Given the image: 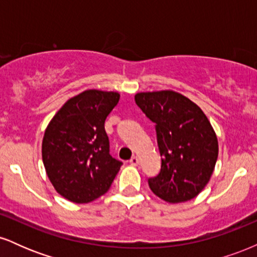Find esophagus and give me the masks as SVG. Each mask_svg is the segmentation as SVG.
<instances>
[{
	"mask_svg": "<svg viewBox=\"0 0 257 257\" xmlns=\"http://www.w3.org/2000/svg\"><path fill=\"white\" fill-rule=\"evenodd\" d=\"M129 163H131L132 166H138V164H139V158L137 157V156H134V157L131 158Z\"/></svg>",
	"mask_w": 257,
	"mask_h": 257,
	"instance_id": "obj_1",
	"label": "esophagus"
}]
</instances>
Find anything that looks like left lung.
I'll return each instance as SVG.
<instances>
[{
	"label": "left lung",
	"instance_id": "obj_1",
	"mask_svg": "<svg viewBox=\"0 0 257 257\" xmlns=\"http://www.w3.org/2000/svg\"><path fill=\"white\" fill-rule=\"evenodd\" d=\"M135 102L156 124L161 172L149 179L151 191L168 203L194 198L210 180L219 144L204 112L173 90L138 93Z\"/></svg>",
	"mask_w": 257,
	"mask_h": 257
}]
</instances>
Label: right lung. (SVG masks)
<instances>
[{"instance_id": "add662e5", "label": "right lung", "mask_w": 257, "mask_h": 257, "mask_svg": "<svg viewBox=\"0 0 257 257\" xmlns=\"http://www.w3.org/2000/svg\"><path fill=\"white\" fill-rule=\"evenodd\" d=\"M117 91L89 89L69 99L53 117L42 141V159L55 191L73 203L106 193L122 162L110 155L105 119L118 104Z\"/></svg>"}]
</instances>
